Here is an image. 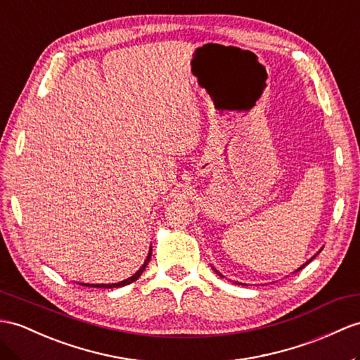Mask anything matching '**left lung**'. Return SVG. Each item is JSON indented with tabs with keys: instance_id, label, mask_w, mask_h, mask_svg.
Listing matches in <instances>:
<instances>
[{
	"instance_id": "1",
	"label": "left lung",
	"mask_w": 360,
	"mask_h": 360,
	"mask_svg": "<svg viewBox=\"0 0 360 360\" xmlns=\"http://www.w3.org/2000/svg\"><path fill=\"white\" fill-rule=\"evenodd\" d=\"M318 253H319V252H318ZM318 253H316V255H318ZM316 255H314V257H311V258H310V259H309V261H307V262H305V264H302V266H301V267H300V269H296V270H295V271H300V270H301V269H304V267H305V266H307V264H309V262H310V261H311V259H314V258H316ZM212 269H214V271H217V275H218V276H221V278H224V276H223V275H221V274H220V271H218V270H217V269H215V267H212ZM295 271H293V274H295Z\"/></svg>"
}]
</instances>
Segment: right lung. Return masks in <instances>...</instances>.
Returning <instances> with one entry per match:
<instances>
[{
    "mask_svg": "<svg viewBox=\"0 0 360 360\" xmlns=\"http://www.w3.org/2000/svg\"><path fill=\"white\" fill-rule=\"evenodd\" d=\"M151 253H153V248H150V252H148V257H146L145 262L142 264V267H140L133 276H129V278L124 279V281H120V283H114V284H85V283H81V285L96 287V288H117V287H124V285H128V284H131V283H134L136 279H139V278H140V275L143 274V270L146 269L148 262H150V259H151Z\"/></svg>",
    "mask_w": 360,
    "mask_h": 360,
    "instance_id": "1",
    "label": "right lung"
}]
</instances>
